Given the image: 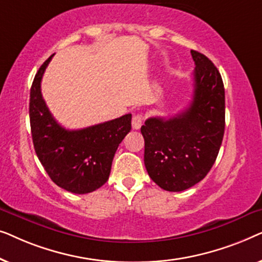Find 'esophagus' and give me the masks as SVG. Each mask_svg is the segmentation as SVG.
<instances>
[{
  "label": "esophagus",
  "mask_w": 262,
  "mask_h": 262,
  "mask_svg": "<svg viewBox=\"0 0 262 262\" xmlns=\"http://www.w3.org/2000/svg\"><path fill=\"white\" fill-rule=\"evenodd\" d=\"M142 123H143L142 114H134V117H132V128L138 130V128H141Z\"/></svg>",
  "instance_id": "obj_1"
}]
</instances>
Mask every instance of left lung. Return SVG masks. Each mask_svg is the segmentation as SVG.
<instances>
[{
	"label": "left lung",
	"mask_w": 262,
	"mask_h": 262,
	"mask_svg": "<svg viewBox=\"0 0 262 262\" xmlns=\"http://www.w3.org/2000/svg\"><path fill=\"white\" fill-rule=\"evenodd\" d=\"M191 55L195 64L191 105L168 119L149 118L141 127L149 177L169 192L185 191L206 177L224 136L223 80L205 55L194 50Z\"/></svg>",
	"instance_id": "left-lung-1"
}]
</instances>
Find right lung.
Listing matches in <instances>:
<instances>
[{"label": "right lung", "instance_id": "add662e5", "mask_svg": "<svg viewBox=\"0 0 262 262\" xmlns=\"http://www.w3.org/2000/svg\"><path fill=\"white\" fill-rule=\"evenodd\" d=\"M50 56L35 74L30 94V121L35 154L60 188L85 194L108 180L118 146L131 130L130 113L81 130L57 123L42 99L40 83Z\"/></svg>", "mask_w": 262, "mask_h": 262}]
</instances>
